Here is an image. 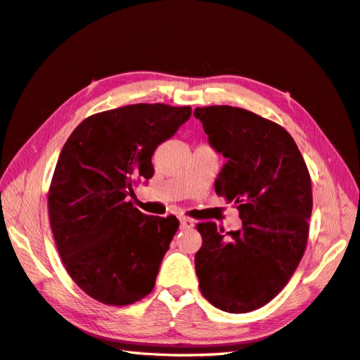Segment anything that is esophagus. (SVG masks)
I'll use <instances>...</instances> for the list:
<instances>
[{
    "label": "esophagus",
    "instance_id": "34e87169",
    "mask_svg": "<svg viewBox=\"0 0 360 360\" xmlns=\"http://www.w3.org/2000/svg\"><path fill=\"white\" fill-rule=\"evenodd\" d=\"M179 221H181V229H191L195 225V222L190 218H181Z\"/></svg>",
    "mask_w": 360,
    "mask_h": 360
}]
</instances>
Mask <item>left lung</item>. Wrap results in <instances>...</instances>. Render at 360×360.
<instances>
[{"mask_svg": "<svg viewBox=\"0 0 360 360\" xmlns=\"http://www.w3.org/2000/svg\"><path fill=\"white\" fill-rule=\"evenodd\" d=\"M212 147L227 158L216 195L236 204L242 229L199 222L195 256L200 293L227 313L269 304L287 285L305 253L313 210L311 178L290 133L231 105L196 107Z\"/></svg>", "mask_w": 360, "mask_h": 360, "instance_id": "left-lung-1", "label": "left lung"}]
</instances>
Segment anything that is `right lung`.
<instances>
[{"label":"right lung","mask_w":360,"mask_h":360,"mask_svg":"<svg viewBox=\"0 0 360 360\" xmlns=\"http://www.w3.org/2000/svg\"><path fill=\"white\" fill-rule=\"evenodd\" d=\"M191 107L131 104L95 113L64 144L49 187V219L75 283L98 302L124 307L153 290L179 229L176 216L133 207V187L153 176L156 147L174 135Z\"/></svg>","instance_id":"1"}]
</instances>
